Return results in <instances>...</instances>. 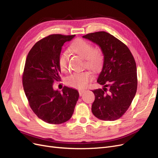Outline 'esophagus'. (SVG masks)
Wrapping results in <instances>:
<instances>
[{"label":"esophagus","instance_id":"esophagus-1","mask_svg":"<svg viewBox=\"0 0 158 158\" xmlns=\"http://www.w3.org/2000/svg\"><path fill=\"white\" fill-rule=\"evenodd\" d=\"M85 90H79V95L80 96H82V95L85 93Z\"/></svg>","mask_w":158,"mask_h":158}]
</instances>
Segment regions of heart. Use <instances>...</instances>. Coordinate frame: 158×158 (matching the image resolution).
Listing matches in <instances>:
<instances>
[{"mask_svg": "<svg viewBox=\"0 0 158 158\" xmlns=\"http://www.w3.org/2000/svg\"><path fill=\"white\" fill-rule=\"evenodd\" d=\"M69 50L84 59V66L94 73H97L103 63L104 56L98 49H94L88 41L78 39L72 43ZM69 55L66 52H61L58 57V64L61 71L66 72L68 69ZM93 79L92 73L88 71L75 73L68 76L66 82L70 86L75 88H83Z\"/></svg>", "mask_w": 158, "mask_h": 158, "instance_id": "heart-1", "label": "heart"}]
</instances>
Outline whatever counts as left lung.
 Segmentation results:
<instances>
[{
    "label": "left lung",
    "instance_id": "left-lung-1",
    "mask_svg": "<svg viewBox=\"0 0 158 158\" xmlns=\"http://www.w3.org/2000/svg\"><path fill=\"white\" fill-rule=\"evenodd\" d=\"M83 37L98 45L104 56L97 80L103 88L92 91V113L101 120H117L127 111L136 93L135 60L128 47L107 32L91 33Z\"/></svg>",
    "mask_w": 158,
    "mask_h": 158
}]
</instances>
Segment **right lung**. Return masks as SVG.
<instances>
[{"label":"right lung","instance_id":"right-lung-1","mask_svg":"<svg viewBox=\"0 0 158 158\" xmlns=\"http://www.w3.org/2000/svg\"><path fill=\"white\" fill-rule=\"evenodd\" d=\"M74 36L45 37L33 46L27 56L22 75L23 89L33 113L47 123L58 125L69 121L78 99L76 89L64 86L60 93L52 88L60 80L58 57L62 47Z\"/></svg>","mask_w":158,"mask_h":158}]
</instances>
